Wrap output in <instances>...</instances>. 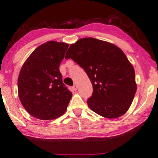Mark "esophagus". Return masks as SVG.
<instances>
[{
  "label": "esophagus",
  "instance_id": "obj_1",
  "mask_svg": "<svg viewBox=\"0 0 158 158\" xmlns=\"http://www.w3.org/2000/svg\"><path fill=\"white\" fill-rule=\"evenodd\" d=\"M72 89H73V91H76V90H77V85H73V86L72 87Z\"/></svg>",
  "mask_w": 158,
  "mask_h": 158
}]
</instances>
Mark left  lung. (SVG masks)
Returning <instances> with one entry per match:
<instances>
[{"label":"left lung","mask_w":158,"mask_h":158,"mask_svg":"<svg viewBox=\"0 0 158 158\" xmlns=\"http://www.w3.org/2000/svg\"><path fill=\"white\" fill-rule=\"evenodd\" d=\"M84 69L93 86L87 99L89 108L108 118L119 117L128 111L137 91L132 65L121 50L107 41L89 37L71 44L65 59Z\"/></svg>","instance_id":"left-lung-1"}]
</instances>
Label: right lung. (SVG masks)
I'll use <instances>...</instances> for the list:
<instances>
[{"mask_svg": "<svg viewBox=\"0 0 158 158\" xmlns=\"http://www.w3.org/2000/svg\"><path fill=\"white\" fill-rule=\"evenodd\" d=\"M69 44L51 41L37 47L23 64L18 78L21 103L30 115L51 120L65 112L72 93L59 66Z\"/></svg>", "mask_w": 158, "mask_h": 158, "instance_id": "add662e5", "label": "right lung"}]
</instances>
